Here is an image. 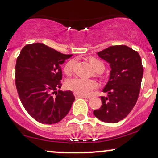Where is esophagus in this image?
<instances>
[{"label": "esophagus", "mask_w": 158, "mask_h": 158, "mask_svg": "<svg viewBox=\"0 0 158 158\" xmlns=\"http://www.w3.org/2000/svg\"><path fill=\"white\" fill-rule=\"evenodd\" d=\"M74 97H75L76 98H87V97H86V96H84V95H79V94H77V93H74Z\"/></svg>", "instance_id": "esophagus-1"}]
</instances>
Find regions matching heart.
Masks as SVG:
<instances>
[{
  "label": "heart",
  "instance_id": "1",
  "mask_svg": "<svg viewBox=\"0 0 158 158\" xmlns=\"http://www.w3.org/2000/svg\"><path fill=\"white\" fill-rule=\"evenodd\" d=\"M89 63L93 67V69L98 73H102L104 70V64L100 60L96 58H90L89 60ZM74 64V60H69L66 63L64 67V72L67 74L72 73L73 70ZM65 86L68 89L72 90L74 93H76L79 95L88 96L96 89L98 87V84L96 81L93 80H86L81 79L79 77H74V78L69 79L65 83Z\"/></svg>",
  "mask_w": 158,
  "mask_h": 158
}]
</instances>
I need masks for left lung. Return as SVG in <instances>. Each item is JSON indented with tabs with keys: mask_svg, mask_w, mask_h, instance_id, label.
<instances>
[{
	"mask_svg": "<svg viewBox=\"0 0 158 158\" xmlns=\"http://www.w3.org/2000/svg\"><path fill=\"white\" fill-rule=\"evenodd\" d=\"M98 55L110 63L109 81L103 92L102 104L93 111L98 119L116 123L125 118L135 106L139 97L143 66L137 51L126 45H113L98 52Z\"/></svg>",
	"mask_w": 158,
	"mask_h": 158,
	"instance_id": "left-lung-1",
	"label": "left lung"
}]
</instances>
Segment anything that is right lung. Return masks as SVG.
<instances>
[{
  "mask_svg": "<svg viewBox=\"0 0 158 158\" xmlns=\"http://www.w3.org/2000/svg\"><path fill=\"white\" fill-rule=\"evenodd\" d=\"M71 56L43 43L25 45L18 56L15 86L19 97L27 112L40 123L61 121L75 99L72 91L56 92L62 86L60 66Z\"/></svg>",
  "mask_w": 158,
  "mask_h": 158,
  "instance_id": "right-lung-1",
  "label": "right lung"
}]
</instances>
